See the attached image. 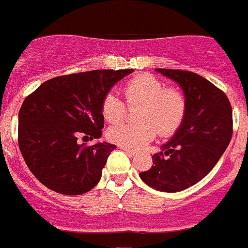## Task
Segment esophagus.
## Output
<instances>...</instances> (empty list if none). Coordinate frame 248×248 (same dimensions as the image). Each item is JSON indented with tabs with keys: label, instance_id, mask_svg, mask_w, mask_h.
Segmentation results:
<instances>
[{
	"label": "esophagus",
	"instance_id": "34e87169",
	"mask_svg": "<svg viewBox=\"0 0 248 248\" xmlns=\"http://www.w3.org/2000/svg\"><path fill=\"white\" fill-rule=\"evenodd\" d=\"M122 150H124L128 155H131V156H134L135 154H137V151L135 150H131V149H128V148H124V146H122Z\"/></svg>",
	"mask_w": 248,
	"mask_h": 248
}]
</instances>
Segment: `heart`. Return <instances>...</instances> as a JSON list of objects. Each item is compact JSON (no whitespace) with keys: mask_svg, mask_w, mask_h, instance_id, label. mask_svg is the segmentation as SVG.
Returning <instances> with one entry per match:
<instances>
[{"mask_svg":"<svg viewBox=\"0 0 248 248\" xmlns=\"http://www.w3.org/2000/svg\"><path fill=\"white\" fill-rule=\"evenodd\" d=\"M129 105H140L137 110L138 123H123L108 129V139L119 146L140 149L154 139L174 134L183 124L186 114V98L183 92L153 74H139L124 85ZM102 114L109 123H117L125 114V104L118 95L108 93L103 98Z\"/></svg>","mask_w":248,"mask_h":248,"instance_id":"obj_1","label":"heart"}]
</instances>
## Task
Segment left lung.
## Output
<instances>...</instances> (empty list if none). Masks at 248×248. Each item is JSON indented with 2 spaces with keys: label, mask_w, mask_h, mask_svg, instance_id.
Masks as SVG:
<instances>
[{
  "label": "left lung",
  "mask_w": 248,
  "mask_h": 248,
  "mask_svg": "<svg viewBox=\"0 0 248 248\" xmlns=\"http://www.w3.org/2000/svg\"><path fill=\"white\" fill-rule=\"evenodd\" d=\"M155 71L180 85L187 107L180 128L139 176L156 191L179 192L202 180L222 156L232 138V109L226 94L199 74Z\"/></svg>",
  "instance_id": "1"
}]
</instances>
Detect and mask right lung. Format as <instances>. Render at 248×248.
<instances>
[{
    "label": "right lung",
    "instance_id": "1",
    "mask_svg": "<svg viewBox=\"0 0 248 248\" xmlns=\"http://www.w3.org/2000/svg\"><path fill=\"white\" fill-rule=\"evenodd\" d=\"M134 69H98L56 77L28 95L18 113V145L31 172L48 189L82 195L99 183L115 145L99 139L103 98Z\"/></svg>",
    "mask_w": 248,
    "mask_h": 248
}]
</instances>
